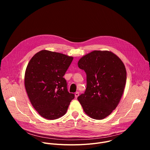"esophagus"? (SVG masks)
Returning <instances> with one entry per match:
<instances>
[{
  "label": "esophagus",
  "instance_id": "obj_1",
  "mask_svg": "<svg viewBox=\"0 0 150 150\" xmlns=\"http://www.w3.org/2000/svg\"><path fill=\"white\" fill-rule=\"evenodd\" d=\"M79 96V93L78 92H76L75 94V98H77Z\"/></svg>",
  "mask_w": 150,
  "mask_h": 150
}]
</instances>
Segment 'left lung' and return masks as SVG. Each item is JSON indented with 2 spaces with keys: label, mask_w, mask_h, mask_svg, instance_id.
<instances>
[{
  "label": "left lung",
  "mask_w": 150,
  "mask_h": 150,
  "mask_svg": "<svg viewBox=\"0 0 150 150\" xmlns=\"http://www.w3.org/2000/svg\"><path fill=\"white\" fill-rule=\"evenodd\" d=\"M78 67L87 75V88L78 97L83 111L100 120L111 114L118 105L126 81L122 61L109 51L94 50L81 57Z\"/></svg>",
  "instance_id": "8db88e82"
}]
</instances>
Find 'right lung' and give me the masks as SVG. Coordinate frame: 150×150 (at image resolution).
<instances>
[{"label": "right lung", "mask_w": 150, "mask_h": 150, "mask_svg": "<svg viewBox=\"0 0 150 150\" xmlns=\"http://www.w3.org/2000/svg\"><path fill=\"white\" fill-rule=\"evenodd\" d=\"M72 60V57L44 50L37 53L28 64L25 87L34 108L45 119L63 116L75 97L68 92L63 78Z\"/></svg>", "instance_id": "obj_1"}]
</instances>
